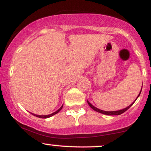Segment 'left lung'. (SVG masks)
<instances>
[{
    "instance_id": "obj_1",
    "label": "left lung",
    "mask_w": 151,
    "mask_h": 151,
    "mask_svg": "<svg viewBox=\"0 0 151 151\" xmlns=\"http://www.w3.org/2000/svg\"><path fill=\"white\" fill-rule=\"evenodd\" d=\"M142 87H143V86H142ZM142 87H141V91H140L139 94L138 95V96H137V98L136 99V100L138 98V96H140V94H141V90H142ZM136 100H135V101H133V103L131 104H130V105L129 106L126 107V108H124V109H121V110H118V111H106L101 110V109H99L96 108V107H95L94 106H93L92 104H91L90 103V102H89V101H87V103H88V104L89 105V106L91 107V108L93 110L99 112V113H101V114H105V115H109V116H116V115H120V114H123V113H124V112H125L126 111H127L128 109H129L130 108V107H131V106H132V105L133 104H134V102L136 101Z\"/></svg>"
}]
</instances>
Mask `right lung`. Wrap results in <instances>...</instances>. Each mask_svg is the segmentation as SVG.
<instances>
[{
	"label": "right lung",
	"mask_w": 151,
	"mask_h": 151,
	"mask_svg": "<svg viewBox=\"0 0 151 151\" xmlns=\"http://www.w3.org/2000/svg\"><path fill=\"white\" fill-rule=\"evenodd\" d=\"M62 107H63V105L61 107H60V109H58V110H57L56 111H55L54 112V113H52V114H48V115H37V114H32V113H30V114H32V115H34V116H37V117H39V118H42V119H47V118H50V117H51V116H54L55 115V114H58L59 111H60V110H61V109H62Z\"/></svg>",
	"instance_id": "1"
}]
</instances>
